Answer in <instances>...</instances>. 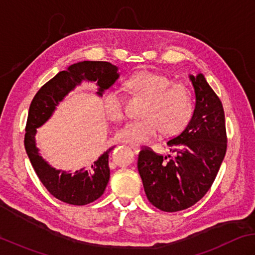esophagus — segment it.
<instances>
[{
	"label": "esophagus",
	"mask_w": 255,
	"mask_h": 255,
	"mask_svg": "<svg viewBox=\"0 0 255 255\" xmlns=\"http://www.w3.org/2000/svg\"><path fill=\"white\" fill-rule=\"evenodd\" d=\"M131 147L135 153H138L139 149H141V146H139V145H131Z\"/></svg>",
	"instance_id": "1"
}]
</instances>
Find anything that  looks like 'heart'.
<instances>
[{
	"mask_svg": "<svg viewBox=\"0 0 255 255\" xmlns=\"http://www.w3.org/2000/svg\"><path fill=\"white\" fill-rule=\"evenodd\" d=\"M135 95L144 98L143 119L127 122L116 132L119 141L132 145L148 142L159 129L165 135H175L184 131L194 114V101L190 91L181 84L159 72L142 70L132 75L127 81ZM101 102L108 118L120 121L124 117L126 101L118 88H109L103 92Z\"/></svg>",
	"mask_w": 255,
	"mask_h": 255,
	"instance_id": "obj_1",
	"label": "heart"
}]
</instances>
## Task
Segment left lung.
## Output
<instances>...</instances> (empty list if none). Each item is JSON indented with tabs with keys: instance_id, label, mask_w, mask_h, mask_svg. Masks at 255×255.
Segmentation results:
<instances>
[{
	"instance_id": "obj_1",
	"label": "left lung",
	"mask_w": 255,
	"mask_h": 255,
	"mask_svg": "<svg viewBox=\"0 0 255 255\" xmlns=\"http://www.w3.org/2000/svg\"><path fill=\"white\" fill-rule=\"evenodd\" d=\"M196 93L194 116L177 136L167 142L176 154L163 156L144 146L137 168L148 201L175 212L194 206L214 184L227 152L225 111L204 75L190 76Z\"/></svg>"
}]
</instances>
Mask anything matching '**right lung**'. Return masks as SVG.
Returning <instances> with one entry per match:
<instances>
[{
  "mask_svg": "<svg viewBox=\"0 0 255 255\" xmlns=\"http://www.w3.org/2000/svg\"><path fill=\"white\" fill-rule=\"evenodd\" d=\"M119 78L118 67L107 61H82L70 66L68 70L60 71L53 79L40 88L29 106L25 127L24 146L36 175L51 196L69 205L85 206L91 204L103 195L110 178L108 148L98 160L86 170L65 173L55 168L39 156L35 145L36 128L48 120L56 106L81 80L97 81L99 96L110 88Z\"/></svg>",
  "mask_w": 255,
  "mask_h": 255,
  "instance_id": "obj_1",
  "label": "right lung"
}]
</instances>
